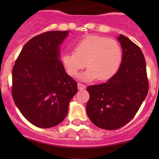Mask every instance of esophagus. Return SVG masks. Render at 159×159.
Segmentation results:
<instances>
[{
  "mask_svg": "<svg viewBox=\"0 0 159 159\" xmlns=\"http://www.w3.org/2000/svg\"><path fill=\"white\" fill-rule=\"evenodd\" d=\"M78 89H79V90L85 89H86V86L84 85V84H81V83H78Z\"/></svg>",
  "mask_w": 159,
  "mask_h": 159,
  "instance_id": "esophagus-1",
  "label": "esophagus"
}]
</instances>
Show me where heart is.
Wrapping results in <instances>:
<instances>
[{"instance_id": "heart-1", "label": "heart", "mask_w": 159, "mask_h": 159, "mask_svg": "<svg viewBox=\"0 0 159 159\" xmlns=\"http://www.w3.org/2000/svg\"><path fill=\"white\" fill-rule=\"evenodd\" d=\"M75 52L65 53L61 63L69 76H76L87 65L88 70L80 76L83 81H105L118 71L122 53L115 40L101 36H89L78 41Z\"/></svg>"}]
</instances>
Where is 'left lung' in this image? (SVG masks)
<instances>
[{
	"instance_id": "1",
	"label": "left lung",
	"mask_w": 159,
	"mask_h": 159,
	"mask_svg": "<svg viewBox=\"0 0 159 159\" xmlns=\"http://www.w3.org/2000/svg\"><path fill=\"white\" fill-rule=\"evenodd\" d=\"M118 40L122 48L119 69L107 82L87 88L88 116L93 124L106 130L118 129L129 122L148 91L142 50L124 35L119 34Z\"/></svg>"
}]
</instances>
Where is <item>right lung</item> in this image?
Instances as JSON below:
<instances>
[{"label":"right lung","mask_w":159,"mask_h":159,"mask_svg":"<svg viewBox=\"0 0 159 159\" xmlns=\"http://www.w3.org/2000/svg\"><path fill=\"white\" fill-rule=\"evenodd\" d=\"M68 30H52L32 38L22 48L12 70V96L29 122L48 129L60 124L78 91L76 81L60 61V45Z\"/></svg>","instance_id":"obj_1"}]
</instances>
